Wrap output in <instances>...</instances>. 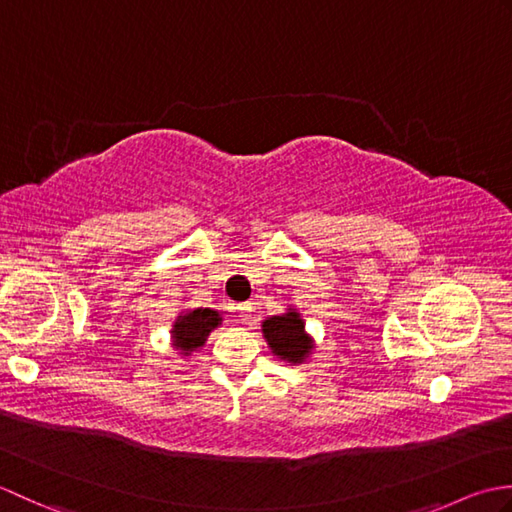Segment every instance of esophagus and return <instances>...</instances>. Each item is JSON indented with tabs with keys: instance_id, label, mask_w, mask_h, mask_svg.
Listing matches in <instances>:
<instances>
[{
	"instance_id": "esophagus-1",
	"label": "esophagus",
	"mask_w": 512,
	"mask_h": 512,
	"mask_svg": "<svg viewBox=\"0 0 512 512\" xmlns=\"http://www.w3.org/2000/svg\"><path fill=\"white\" fill-rule=\"evenodd\" d=\"M235 312L239 314V317H242L244 323H248L250 321V312H253V306H250V303H239V306L235 308Z\"/></svg>"
}]
</instances>
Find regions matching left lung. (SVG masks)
Segmentation results:
<instances>
[{
	"label": "left lung",
	"instance_id": "obj_1",
	"mask_svg": "<svg viewBox=\"0 0 512 512\" xmlns=\"http://www.w3.org/2000/svg\"><path fill=\"white\" fill-rule=\"evenodd\" d=\"M264 339L273 356L279 361L301 365L308 361L314 350L312 336L306 332V321L295 308H288L284 314H275L262 323Z\"/></svg>",
	"mask_w": 512,
	"mask_h": 512
}]
</instances>
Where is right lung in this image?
<instances>
[{
    "instance_id": "1",
    "label": "right lung",
    "mask_w": 512,
    "mask_h": 512,
    "mask_svg": "<svg viewBox=\"0 0 512 512\" xmlns=\"http://www.w3.org/2000/svg\"><path fill=\"white\" fill-rule=\"evenodd\" d=\"M222 325V314L211 308H193L178 314L171 328L173 350H180L182 356H191L204 347L209 334Z\"/></svg>"
}]
</instances>
